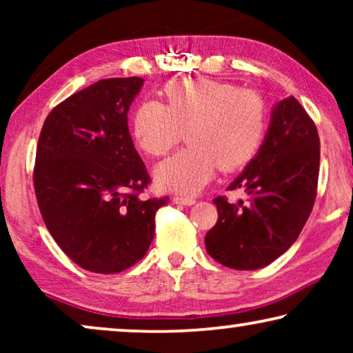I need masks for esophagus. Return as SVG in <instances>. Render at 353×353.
Returning <instances> with one entry per match:
<instances>
[{
    "label": "esophagus",
    "mask_w": 353,
    "mask_h": 353,
    "mask_svg": "<svg viewBox=\"0 0 353 353\" xmlns=\"http://www.w3.org/2000/svg\"><path fill=\"white\" fill-rule=\"evenodd\" d=\"M173 202L178 205H192L196 204L194 197H183V196H175L173 197Z\"/></svg>",
    "instance_id": "1"
}]
</instances>
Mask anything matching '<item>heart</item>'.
<instances>
[{
  "label": "heart",
  "instance_id": "1",
  "mask_svg": "<svg viewBox=\"0 0 353 353\" xmlns=\"http://www.w3.org/2000/svg\"><path fill=\"white\" fill-rule=\"evenodd\" d=\"M167 104L146 101L133 115V134L143 151L163 156L181 141L190 146L159 163L154 180L162 191L196 194L219 167L236 170L255 157L267 128V108L254 91L210 79L167 85Z\"/></svg>",
  "mask_w": 353,
  "mask_h": 353
}]
</instances>
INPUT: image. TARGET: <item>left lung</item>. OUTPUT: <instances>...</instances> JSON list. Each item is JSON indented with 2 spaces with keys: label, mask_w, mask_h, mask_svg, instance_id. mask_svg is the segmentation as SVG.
Returning a JSON list of instances; mask_svg holds the SVG:
<instances>
[{
  "label": "left lung",
  "mask_w": 353,
  "mask_h": 353,
  "mask_svg": "<svg viewBox=\"0 0 353 353\" xmlns=\"http://www.w3.org/2000/svg\"><path fill=\"white\" fill-rule=\"evenodd\" d=\"M320 172V138L301 103L289 96L273 105L262 146L228 190L248 202L216 197L219 220L205 234V249L234 270L267 267L301 234L313 209Z\"/></svg>",
  "instance_id": "obj_1"
}]
</instances>
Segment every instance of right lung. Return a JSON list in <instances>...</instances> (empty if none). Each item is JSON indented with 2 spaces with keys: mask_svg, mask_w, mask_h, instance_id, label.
Wrapping results in <instances>:
<instances>
[{
  "mask_svg": "<svg viewBox=\"0 0 353 353\" xmlns=\"http://www.w3.org/2000/svg\"><path fill=\"white\" fill-rule=\"evenodd\" d=\"M143 85L139 77L90 85L51 110L38 139L33 181L43 220L67 257L93 273L139 262L168 202L138 197L149 175L128 110Z\"/></svg>",
  "mask_w": 353,
  "mask_h": 353,
  "instance_id": "add662e5",
  "label": "right lung"
}]
</instances>
